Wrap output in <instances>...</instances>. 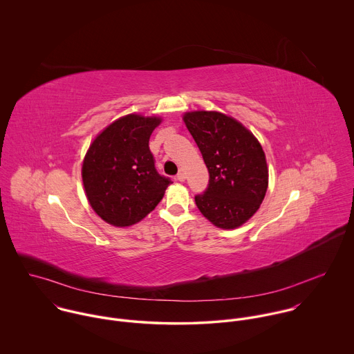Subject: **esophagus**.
<instances>
[{
  "instance_id": "1",
  "label": "esophagus",
  "mask_w": 354,
  "mask_h": 354,
  "mask_svg": "<svg viewBox=\"0 0 354 354\" xmlns=\"http://www.w3.org/2000/svg\"><path fill=\"white\" fill-rule=\"evenodd\" d=\"M176 178L178 180V181H185V178H187V176H185V170L184 169H180V171H178V174L176 176Z\"/></svg>"
}]
</instances>
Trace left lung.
Instances as JSON below:
<instances>
[{"label": "left lung", "instance_id": "left-lung-1", "mask_svg": "<svg viewBox=\"0 0 354 354\" xmlns=\"http://www.w3.org/2000/svg\"><path fill=\"white\" fill-rule=\"evenodd\" d=\"M183 120L209 170V187L196 195L199 212L217 228L235 230L259 209L269 181L258 138L237 119L218 111H188Z\"/></svg>", "mask_w": 354, "mask_h": 354}]
</instances>
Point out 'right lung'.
<instances>
[{
  "instance_id": "1",
  "label": "right lung",
  "mask_w": 354,
  "mask_h": 354,
  "mask_svg": "<svg viewBox=\"0 0 354 354\" xmlns=\"http://www.w3.org/2000/svg\"><path fill=\"white\" fill-rule=\"evenodd\" d=\"M160 117L129 114L104 127L82 162V183L93 212L107 224L131 227L162 201L170 180L158 174L148 141Z\"/></svg>"
}]
</instances>
